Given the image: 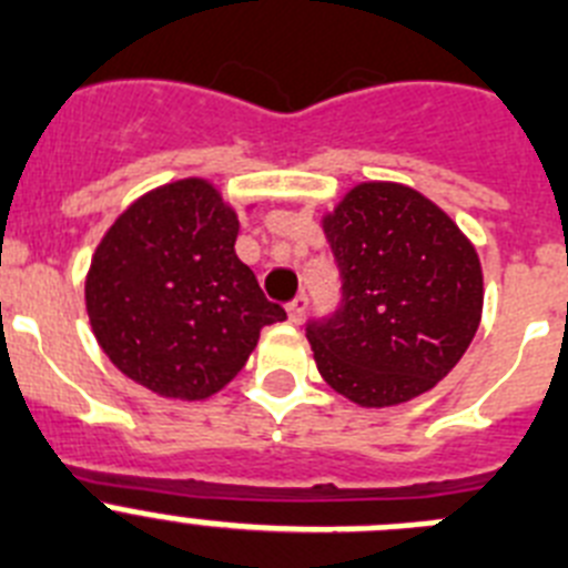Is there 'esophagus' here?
<instances>
[{"mask_svg":"<svg viewBox=\"0 0 568 568\" xmlns=\"http://www.w3.org/2000/svg\"><path fill=\"white\" fill-rule=\"evenodd\" d=\"M305 308H308V296L296 294L294 300L288 302V320L291 322H300L302 316H305Z\"/></svg>","mask_w":568,"mask_h":568,"instance_id":"34e87169","label":"esophagus"}]
</instances>
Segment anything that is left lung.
<instances>
[{
  "label": "left lung",
  "instance_id": "8db88e82",
  "mask_svg": "<svg viewBox=\"0 0 568 568\" xmlns=\"http://www.w3.org/2000/svg\"><path fill=\"white\" fill-rule=\"evenodd\" d=\"M342 300L308 320L322 378L358 406H395L457 367L481 320L476 248L437 204L367 182L325 219Z\"/></svg>",
  "mask_w": 568,
  "mask_h": 568
}]
</instances>
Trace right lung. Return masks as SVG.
I'll use <instances>...</instances> for the list:
<instances>
[{
	"label": "right lung",
	"instance_id": "obj_1",
	"mask_svg": "<svg viewBox=\"0 0 568 568\" xmlns=\"http://www.w3.org/2000/svg\"><path fill=\"white\" fill-rule=\"evenodd\" d=\"M237 215L201 179L164 184L114 221L87 277V311L116 369L164 397L230 384L260 331L285 320L235 254Z\"/></svg>",
	"mask_w": 568,
	"mask_h": 568
}]
</instances>
